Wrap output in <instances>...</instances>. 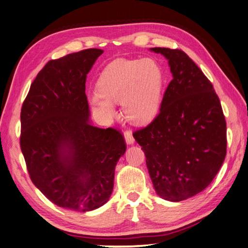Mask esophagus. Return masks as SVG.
Instances as JSON below:
<instances>
[{"instance_id":"obj_1","label":"esophagus","mask_w":248,"mask_h":248,"mask_svg":"<svg viewBox=\"0 0 248 248\" xmlns=\"http://www.w3.org/2000/svg\"><path fill=\"white\" fill-rule=\"evenodd\" d=\"M124 140L127 145H133L134 144V139L132 136V133H131V131H125L124 132Z\"/></svg>"}]
</instances>
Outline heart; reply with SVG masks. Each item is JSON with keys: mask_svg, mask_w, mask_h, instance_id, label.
<instances>
[{"mask_svg": "<svg viewBox=\"0 0 248 248\" xmlns=\"http://www.w3.org/2000/svg\"><path fill=\"white\" fill-rule=\"evenodd\" d=\"M98 91L88 94L89 103L100 117L109 120L117 115L115 103H123L124 116L134 124H147L160 108L163 73L151 59H118L104 68Z\"/></svg>", "mask_w": 248, "mask_h": 248, "instance_id": "heart-1", "label": "heart"}]
</instances>
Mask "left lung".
I'll return each mask as SVG.
<instances>
[{
	"label": "left lung",
	"mask_w": 248,
	"mask_h": 248,
	"mask_svg": "<svg viewBox=\"0 0 248 248\" xmlns=\"http://www.w3.org/2000/svg\"><path fill=\"white\" fill-rule=\"evenodd\" d=\"M149 50L168 61L172 80L159 115L133 138L145 152L156 194L177 202L203 191L222 167L226 120L211 82L183 51Z\"/></svg>",
	"instance_id": "1"
}]
</instances>
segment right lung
I'll use <instances>...</instances> for the list:
<instances>
[{"label": "right lung", "instance_id": "1", "mask_svg": "<svg viewBox=\"0 0 248 248\" xmlns=\"http://www.w3.org/2000/svg\"><path fill=\"white\" fill-rule=\"evenodd\" d=\"M103 53L87 49L50 61L21 109V151L35 186L59 207L86 212L107 203L124 136L94 127L85 94L87 73Z\"/></svg>", "mask_w": 248, "mask_h": 248}]
</instances>
